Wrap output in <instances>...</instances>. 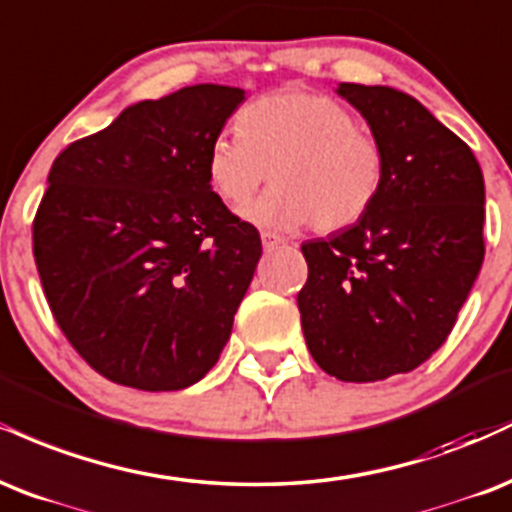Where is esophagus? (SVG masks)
<instances>
[{"instance_id":"obj_1","label":"esophagus","mask_w":512,"mask_h":512,"mask_svg":"<svg viewBox=\"0 0 512 512\" xmlns=\"http://www.w3.org/2000/svg\"><path fill=\"white\" fill-rule=\"evenodd\" d=\"M261 242H263V249H266V251H275V249H278V246L285 244V239H282L280 234L261 232Z\"/></svg>"}]
</instances>
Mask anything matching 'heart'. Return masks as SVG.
Wrapping results in <instances>:
<instances>
[{
  "instance_id": "heart-1",
  "label": "heart",
  "mask_w": 512,
  "mask_h": 512,
  "mask_svg": "<svg viewBox=\"0 0 512 512\" xmlns=\"http://www.w3.org/2000/svg\"><path fill=\"white\" fill-rule=\"evenodd\" d=\"M273 177L266 196L242 210L275 230L314 222L318 232L357 225L386 182V155L374 136L330 95L280 90L244 107L237 131L210 141L206 177L227 206H242Z\"/></svg>"
}]
</instances>
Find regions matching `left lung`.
Here are the masks:
<instances>
[{
	"label": "left lung",
	"instance_id": "left-lung-1",
	"mask_svg": "<svg viewBox=\"0 0 512 512\" xmlns=\"http://www.w3.org/2000/svg\"><path fill=\"white\" fill-rule=\"evenodd\" d=\"M386 155V182L357 225L302 244L297 294L311 357L371 383L417 369L458 321L484 261V177L462 138L388 86L340 83Z\"/></svg>",
	"mask_w": 512,
	"mask_h": 512
}]
</instances>
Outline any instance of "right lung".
Returning <instances> with one entry per match:
<instances>
[{"instance_id": "right-lung-1", "label": "right lung", "mask_w": 512, "mask_h": 512, "mask_svg": "<svg viewBox=\"0 0 512 512\" xmlns=\"http://www.w3.org/2000/svg\"><path fill=\"white\" fill-rule=\"evenodd\" d=\"M242 88L198 83L126 107L52 162L33 256L54 321L119 386L182 390L232 333L261 237L206 177Z\"/></svg>"}]
</instances>
